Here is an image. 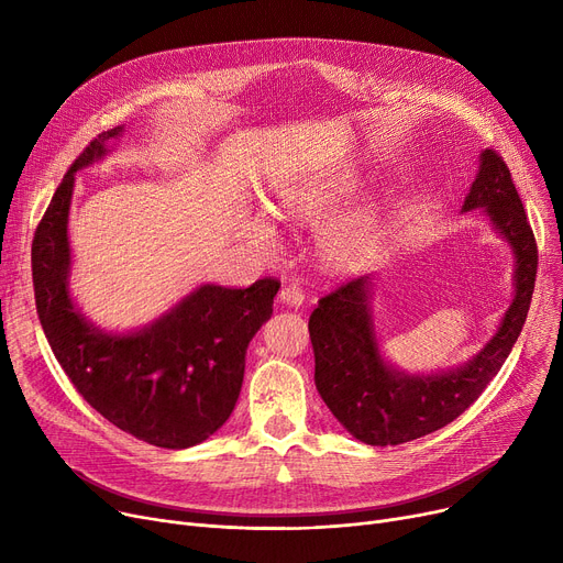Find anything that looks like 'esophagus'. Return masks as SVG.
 Segmentation results:
<instances>
[{
    "label": "esophagus",
    "mask_w": 563,
    "mask_h": 563,
    "mask_svg": "<svg viewBox=\"0 0 563 563\" xmlns=\"http://www.w3.org/2000/svg\"><path fill=\"white\" fill-rule=\"evenodd\" d=\"M306 301V294L297 285H285L278 294V303L287 308H301Z\"/></svg>",
    "instance_id": "obj_1"
}]
</instances>
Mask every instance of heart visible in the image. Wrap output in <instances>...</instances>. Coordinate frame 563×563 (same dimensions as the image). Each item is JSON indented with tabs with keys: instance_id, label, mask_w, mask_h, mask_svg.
I'll list each match as a JSON object with an SVG mask.
<instances>
[{
	"instance_id": "1",
	"label": "heart",
	"mask_w": 563,
	"mask_h": 563,
	"mask_svg": "<svg viewBox=\"0 0 563 563\" xmlns=\"http://www.w3.org/2000/svg\"><path fill=\"white\" fill-rule=\"evenodd\" d=\"M351 198V187L344 183H327L319 187H294L280 194L276 214L294 228L317 230L331 223ZM249 236L253 244L266 253L280 251L278 230L262 214L249 223ZM380 219L374 212H361L333 225L321 240V255L335 269H351L361 264L378 244Z\"/></svg>"
}]
</instances>
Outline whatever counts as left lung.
<instances>
[{
    "label": "left lung",
    "instance_id": "1",
    "mask_svg": "<svg viewBox=\"0 0 563 563\" xmlns=\"http://www.w3.org/2000/svg\"><path fill=\"white\" fill-rule=\"evenodd\" d=\"M482 210L514 255V299L493 338L459 367L406 372L383 353L374 323V280L361 276L323 297L308 329L314 386L338 422L365 445H401L456 420L509 358L537 280V242L507 164L482 151L479 170L461 212Z\"/></svg>",
    "mask_w": 563,
    "mask_h": 563
}]
</instances>
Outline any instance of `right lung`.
<instances>
[{"instance_id":"obj_1","label":"right lung","mask_w":563,"mask_h":563,"mask_svg":"<svg viewBox=\"0 0 563 563\" xmlns=\"http://www.w3.org/2000/svg\"><path fill=\"white\" fill-rule=\"evenodd\" d=\"M118 125L75 159L52 196L32 246L36 310L58 365L104 420L155 448L187 450L217 433L240 399L246 349L274 312L278 280L246 289L202 283L132 331H107L70 291V202L79 170L102 162Z\"/></svg>"}]
</instances>
